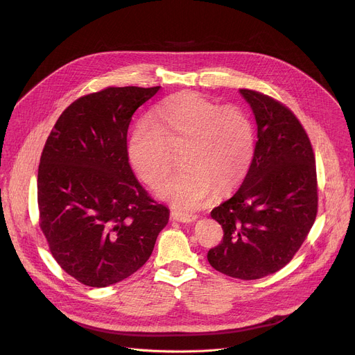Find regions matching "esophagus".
Masks as SVG:
<instances>
[{"mask_svg": "<svg viewBox=\"0 0 355 355\" xmlns=\"http://www.w3.org/2000/svg\"><path fill=\"white\" fill-rule=\"evenodd\" d=\"M171 218L181 223H191L197 218V214L193 213H182V211H171Z\"/></svg>", "mask_w": 355, "mask_h": 355, "instance_id": "34e87169", "label": "esophagus"}]
</instances>
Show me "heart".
Returning a JSON list of instances; mask_svg holds the SVG:
<instances>
[{
	"instance_id": "heart-1",
	"label": "heart",
	"mask_w": 355,
	"mask_h": 355,
	"mask_svg": "<svg viewBox=\"0 0 355 355\" xmlns=\"http://www.w3.org/2000/svg\"><path fill=\"white\" fill-rule=\"evenodd\" d=\"M182 170L166 178L158 194L177 207L202 206L216 190L226 193L243 181L256 148L254 123L245 109L221 107L194 92L158 103L130 134L128 157L139 178L157 185L171 170V149L181 148Z\"/></svg>"
}]
</instances>
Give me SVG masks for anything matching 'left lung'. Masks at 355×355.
<instances>
[{
    "mask_svg": "<svg viewBox=\"0 0 355 355\" xmlns=\"http://www.w3.org/2000/svg\"><path fill=\"white\" fill-rule=\"evenodd\" d=\"M257 123L254 157L239 190L211 210L223 240L210 265L227 276L253 281L289 263L318 213L313 149L293 112L257 90L240 89Z\"/></svg>",
    "mask_w": 355,
    "mask_h": 355,
    "instance_id": "8db88e82",
    "label": "left lung"
}]
</instances>
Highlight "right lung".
I'll return each mask as SVG.
<instances>
[{
    "mask_svg": "<svg viewBox=\"0 0 355 355\" xmlns=\"http://www.w3.org/2000/svg\"><path fill=\"white\" fill-rule=\"evenodd\" d=\"M161 86H110L69 105L43 148L39 225L60 268L80 284L105 288L151 256L170 211L149 197L128 162L135 110Z\"/></svg>",
    "mask_w": 355,
    "mask_h": 355,
    "instance_id": "obj_1",
    "label": "right lung"
}]
</instances>
